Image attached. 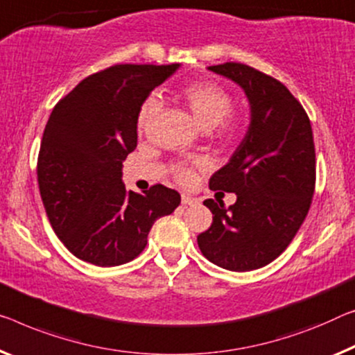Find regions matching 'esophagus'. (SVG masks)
<instances>
[{
  "label": "esophagus",
  "mask_w": 355,
  "mask_h": 355,
  "mask_svg": "<svg viewBox=\"0 0 355 355\" xmlns=\"http://www.w3.org/2000/svg\"><path fill=\"white\" fill-rule=\"evenodd\" d=\"M181 201H182L184 206H193L196 203V200L192 198V196H189V195H182Z\"/></svg>",
  "instance_id": "1"
}]
</instances>
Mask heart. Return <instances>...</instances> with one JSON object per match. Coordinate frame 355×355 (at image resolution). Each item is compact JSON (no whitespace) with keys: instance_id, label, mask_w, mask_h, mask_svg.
Instances as JSON below:
<instances>
[{"instance_id":"obj_1","label":"heart","mask_w":355,"mask_h":355,"mask_svg":"<svg viewBox=\"0 0 355 355\" xmlns=\"http://www.w3.org/2000/svg\"><path fill=\"white\" fill-rule=\"evenodd\" d=\"M185 105L190 109L195 121L203 130L217 128V135L223 141H232L238 136V123L228 117L233 109V96L220 84L211 80L189 84L182 90ZM160 109V100L157 96H149L144 100L138 112V130L144 132L154 121ZM203 166V162L195 160L190 165H178L174 168L176 179L182 184H189L193 179L196 168Z\"/></svg>"}]
</instances>
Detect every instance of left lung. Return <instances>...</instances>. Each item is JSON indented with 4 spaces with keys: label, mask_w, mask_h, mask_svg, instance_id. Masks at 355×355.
Here are the masks:
<instances>
[{
    "label": "left lung",
    "mask_w": 355,
    "mask_h": 355,
    "mask_svg": "<svg viewBox=\"0 0 355 355\" xmlns=\"http://www.w3.org/2000/svg\"><path fill=\"white\" fill-rule=\"evenodd\" d=\"M209 71L246 94L250 123L230 162L209 179L211 190L236 193L225 208L214 200L208 230L196 241L206 259L230 271H250L284 252L306 217L315 187V150L306 111L287 87L243 63Z\"/></svg>",
    "instance_id": "left-lung-1"
}]
</instances>
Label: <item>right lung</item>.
Instances as JSON below:
<instances>
[{
    "label": "right lung",
    "mask_w": 355,
    "mask_h": 355,
    "mask_svg": "<svg viewBox=\"0 0 355 355\" xmlns=\"http://www.w3.org/2000/svg\"><path fill=\"white\" fill-rule=\"evenodd\" d=\"M179 63L114 64L85 78L52 109L37 184L49 222L67 249L96 266H117L143 252L154 222L181 203L165 185L127 192L122 162L138 144V112Z\"/></svg>",
    "instance_id": "obj_1"
}]
</instances>
